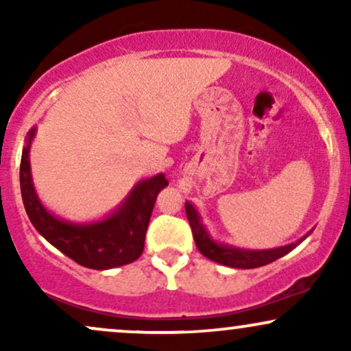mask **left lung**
<instances>
[{"label": "left lung", "mask_w": 351, "mask_h": 351, "mask_svg": "<svg viewBox=\"0 0 351 351\" xmlns=\"http://www.w3.org/2000/svg\"><path fill=\"white\" fill-rule=\"evenodd\" d=\"M184 208H186V216L189 221V226H191L193 237H195V243L198 251L203 254L204 257H208L209 261L217 264L228 265V267L234 269H256L261 267V265L271 264L274 261L280 259L282 256L289 254L291 251L299 245L302 241H305L307 237L312 234V231H308L307 234L302 236L299 241L291 244L280 245V247H272V249H244V247H236V245L224 244L216 241L215 237L211 236L206 224L203 223V216L198 211V208L191 203V201H186L184 203Z\"/></svg>", "instance_id": "obj_1"}]
</instances>
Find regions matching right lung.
Returning <instances> with one entry per match:
<instances>
[{"mask_svg": "<svg viewBox=\"0 0 351 351\" xmlns=\"http://www.w3.org/2000/svg\"><path fill=\"white\" fill-rule=\"evenodd\" d=\"M36 130L33 127L27 132L19 168L23 203L36 231L72 261L95 271L120 267L138 259L156 196L168 186L163 173L138 181L122 203L100 219L82 223L64 219L44 206L36 191L29 162Z\"/></svg>", "mask_w": 351, "mask_h": 351, "instance_id": "right-lung-1", "label": "right lung"}]
</instances>
